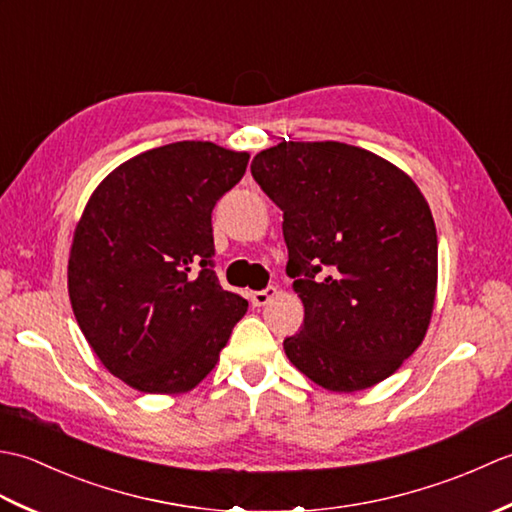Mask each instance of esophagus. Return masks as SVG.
I'll use <instances>...</instances> for the list:
<instances>
[{
  "mask_svg": "<svg viewBox=\"0 0 512 512\" xmlns=\"http://www.w3.org/2000/svg\"><path fill=\"white\" fill-rule=\"evenodd\" d=\"M277 295V288L275 286H268V288H264V290H255V292H250V303H253L255 308H262V306H266V303L273 299Z\"/></svg>",
  "mask_w": 512,
  "mask_h": 512,
  "instance_id": "obj_1",
  "label": "esophagus"
}]
</instances>
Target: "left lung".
<instances>
[{
  "instance_id": "obj_1",
  "label": "left lung",
  "mask_w": 512,
  "mask_h": 512,
  "mask_svg": "<svg viewBox=\"0 0 512 512\" xmlns=\"http://www.w3.org/2000/svg\"><path fill=\"white\" fill-rule=\"evenodd\" d=\"M250 173L284 211L286 270L306 310L284 341L290 363L332 391L394 374L436 301L438 235L420 189L372 151L332 140H284Z\"/></svg>"
}]
</instances>
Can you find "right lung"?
<instances>
[{
	"label": "right lung",
	"instance_id": "right-lung-1",
	"mask_svg": "<svg viewBox=\"0 0 512 512\" xmlns=\"http://www.w3.org/2000/svg\"><path fill=\"white\" fill-rule=\"evenodd\" d=\"M248 154L200 140L114 169L76 224L74 317L101 363L145 394L189 391L211 372L248 301L215 275L211 213Z\"/></svg>",
	"mask_w": 512,
	"mask_h": 512
}]
</instances>
